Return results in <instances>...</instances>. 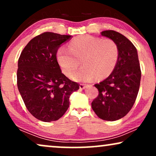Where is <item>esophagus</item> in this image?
Returning <instances> with one entry per match:
<instances>
[{
	"label": "esophagus",
	"instance_id": "obj_1",
	"mask_svg": "<svg viewBox=\"0 0 156 156\" xmlns=\"http://www.w3.org/2000/svg\"><path fill=\"white\" fill-rule=\"evenodd\" d=\"M86 87V85L85 83H80V89H84Z\"/></svg>",
	"mask_w": 156,
	"mask_h": 156
}]
</instances>
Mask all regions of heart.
Wrapping results in <instances>:
<instances>
[{"mask_svg":"<svg viewBox=\"0 0 156 156\" xmlns=\"http://www.w3.org/2000/svg\"><path fill=\"white\" fill-rule=\"evenodd\" d=\"M119 55V47L112 39L81 35L73 39L69 48L60 47L57 57L62 71L68 76L78 70L82 60L85 66L72 78L88 81L94 76L103 79L110 76L117 66Z\"/></svg>","mask_w":156,"mask_h":156,"instance_id":"b5f03b06","label":"heart"}]
</instances>
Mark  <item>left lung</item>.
Listing matches in <instances>:
<instances>
[{"label": "left lung", "mask_w": 156, "mask_h": 156, "mask_svg": "<svg viewBox=\"0 0 156 156\" xmlns=\"http://www.w3.org/2000/svg\"><path fill=\"white\" fill-rule=\"evenodd\" d=\"M101 35L117 42L119 55L112 74L94 85L98 95L91 106L100 119L115 121L125 117L133 108L139 91L141 70L137 50L127 37L113 30L102 31Z\"/></svg>", "instance_id": "8db88e82"}]
</instances>
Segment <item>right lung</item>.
Here are the masks:
<instances>
[{
  "instance_id": "1",
  "label": "right lung",
  "mask_w": 156,
  "mask_h": 156,
  "mask_svg": "<svg viewBox=\"0 0 156 156\" xmlns=\"http://www.w3.org/2000/svg\"><path fill=\"white\" fill-rule=\"evenodd\" d=\"M70 35L44 32L26 45L18 61L17 86L28 111L37 119L49 122L63 116L69 97L79 89L61 72L57 52Z\"/></svg>"
}]
</instances>
